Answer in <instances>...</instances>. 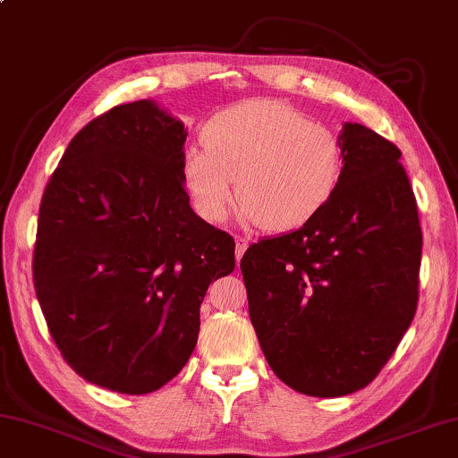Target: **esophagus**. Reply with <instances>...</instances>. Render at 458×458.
I'll use <instances>...</instances> for the list:
<instances>
[{
	"label": "esophagus",
	"mask_w": 458,
	"mask_h": 458,
	"mask_svg": "<svg viewBox=\"0 0 458 458\" xmlns=\"http://www.w3.org/2000/svg\"><path fill=\"white\" fill-rule=\"evenodd\" d=\"M247 249H249V238L236 236V263H241V259Z\"/></svg>",
	"instance_id": "34e87169"
}]
</instances>
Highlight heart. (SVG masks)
Masks as SVG:
<instances>
[{"mask_svg":"<svg viewBox=\"0 0 458 458\" xmlns=\"http://www.w3.org/2000/svg\"><path fill=\"white\" fill-rule=\"evenodd\" d=\"M203 148L181 158L182 185L203 220H226L236 197L242 217L269 232L296 230L329 206L344 176L337 131L282 100L252 98L214 114Z\"/></svg>","mask_w":458,"mask_h":458,"instance_id":"heart-1","label":"heart"}]
</instances>
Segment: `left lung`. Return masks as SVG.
I'll return each mask as SVG.
<instances>
[{
    "label": "left lung",
    "instance_id": "8db88e82",
    "mask_svg": "<svg viewBox=\"0 0 458 458\" xmlns=\"http://www.w3.org/2000/svg\"><path fill=\"white\" fill-rule=\"evenodd\" d=\"M329 206L241 261L249 317L276 377L310 397H344L378 377L420 298L421 228L401 152L345 123Z\"/></svg>",
    "mask_w": 458,
    "mask_h": 458
}]
</instances>
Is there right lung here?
Here are the masks:
<instances>
[{"label": "right lung", "instance_id": "add662e5", "mask_svg": "<svg viewBox=\"0 0 458 458\" xmlns=\"http://www.w3.org/2000/svg\"><path fill=\"white\" fill-rule=\"evenodd\" d=\"M187 131L154 102L81 127L47 182L32 279L61 356L114 393L158 391L187 364L199 306L234 271V238L189 206Z\"/></svg>", "mask_w": 458, "mask_h": 458}]
</instances>
